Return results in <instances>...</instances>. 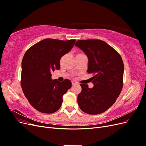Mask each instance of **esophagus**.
Here are the masks:
<instances>
[{
  "label": "esophagus",
  "mask_w": 146,
  "mask_h": 146,
  "mask_svg": "<svg viewBox=\"0 0 146 146\" xmlns=\"http://www.w3.org/2000/svg\"><path fill=\"white\" fill-rule=\"evenodd\" d=\"M72 85H76V84H77V83L75 82V81H74V80H72Z\"/></svg>",
  "instance_id": "esophagus-1"
}]
</instances>
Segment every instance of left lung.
<instances>
[{
    "instance_id": "obj_1",
    "label": "left lung",
    "mask_w": 146,
    "mask_h": 146,
    "mask_svg": "<svg viewBox=\"0 0 146 146\" xmlns=\"http://www.w3.org/2000/svg\"><path fill=\"white\" fill-rule=\"evenodd\" d=\"M75 46L87 55V72L94 75L93 88L80 84L82 91L77 97L79 107L89 114L104 113L115 102L122 91V59L114 48L100 39L78 40Z\"/></svg>"
}]
</instances>
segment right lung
<instances>
[{"label": "right lung", "instance_id": "right-lung-1", "mask_svg": "<svg viewBox=\"0 0 146 146\" xmlns=\"http://www.w3.org/2000/svg\"><path fill=\"white\" fill-rule=\"evenodd\" d=\"M76 39L47 38L26 51L22 61L21 87L32 107L43 113H53L61 107L63 96L71 88L68 79L52 80L51 72L60 68L61 57L73 47Z\"/></svg>", "mask_w": 146, "mask_h": 146}]
</instances>
